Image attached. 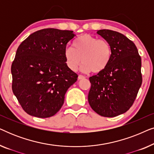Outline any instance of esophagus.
I'll return each mask as SVG.
<instances>
[{"instance_id": "obj_1", "label": "esophagus", "mask_w": 154, "mask_h": 154, "mask_svg": "<svg viewBox=\"0 0 154 154\" xmlns=\"http://www.w3.org/2000/svg\"><path fill=\"white\" fill-rule=\"evenodd\" d=\"M85 79V76H83V75H79L78 79H79V80H82V79Z\"/></svg>"}]
</instances>
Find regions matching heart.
Segmentation results:
<instances>
[{
  "label": "heart",
  "mask_w": 154,
  "mask_h": 154,
  "mask_svg": "<svg viewBox=\"0 0 154 154\" xmlns=\"http://www.w3.org/2000/svg\"><path fill=\"white\" fill-rule=\"evenodd\" d=\"M112 54V48L108 41L90 34L81 35L73 42V48L68 46L64 50L66 64L73 71H76L82 61V71L102 72L110 64Z\"/></svg>",
  "instance_id": "1"
}]
</instances>
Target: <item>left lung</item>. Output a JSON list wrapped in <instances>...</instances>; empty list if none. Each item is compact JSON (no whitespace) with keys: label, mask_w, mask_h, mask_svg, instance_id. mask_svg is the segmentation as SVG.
I'll return each mask as SVG.
<instances>
[{"label":"left lung","mask_w":154,"mask_h":154,"mask_svg":"<svg viewBox=\"0 0 154 154\" xmlns=\"http://www.w3.org/2000/svg\"><path fill=\"white\" fill-rule=\"evenodd\" d=\"M99 35L112 48L110 64L102 72L90 77L88 102L104 117H115L132 106L142 85V60L132 41L117 31L101 29Z\"/></svg>","instance_id":"obj_1"}]
</instances>
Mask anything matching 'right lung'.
I'll return each mask as SVG.
<instances>
[{
    "mask_svg": "<svg viewBox=\"0 0 154 154\" xmlns=\"http://www.w3.org/2000/svg\"><path fill=\"white\" fill-rule=\"evenodd\" d=\"M72 31L44 29L31 33L19 46L12 64V92L25 112L38 118L60 111L65 94L78 75L67 67L64 50Z\"/></svg>",
    "mask_w": 154,
    "mask_h": 154,
    "instance_id": "1",
    "label": "right lung"
}]
</instances>
